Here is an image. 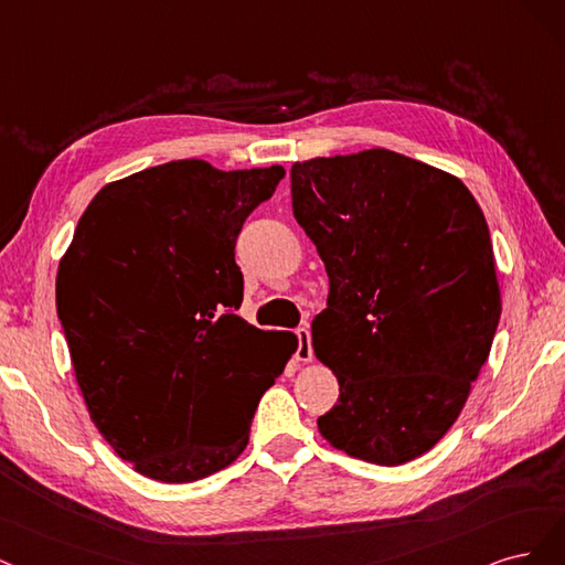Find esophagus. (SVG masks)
Masks as SVG:
<instances>
[{"label":"esophagus","instance_id":"34e87169","mask_svg":"<svg viewBox=\"0 0 565 565\" xmlns=\"http://www.w3.org/2000/svg\"><path fill=\"white\" fill-rule=\"evenodd\" d=\"M296 338H298V350H296V359L298 361H312L315 359V352H312V335H309V329L307 326H300V329H296Z\"/></svg>","mask_w":565,"mask_h":565}]
</instances>
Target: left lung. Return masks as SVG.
<instances>
[{"label": "left lung", "instance_id": "8db88e82", "mask_svg": "<svg viewBox=\"0 0 565 565\" xmlns=\"http://www.w3.org/2000/svg\"><path fill=\"white\" fill-rule=\"evenodd\" d=\"M290 194L331 284L312 340L340 396L319 431L404 465L458 420L498 331L486 217L462 180L380 148L294 163Z\"/></svg>", "mask_w": 565, "mask_h": 565}]
</instances>
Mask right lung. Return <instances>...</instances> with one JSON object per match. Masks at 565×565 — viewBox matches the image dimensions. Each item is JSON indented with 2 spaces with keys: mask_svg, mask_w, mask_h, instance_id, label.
<instances>
[{
  "mask_svg": "<svg viewBox=\"0 0 565 565\" xmlns=\"http://www.w3.org/2000/svg\"><path fill=\"white\" fill-rule=\"evenodd\" d=\"M281 167L169 161L105 185L61 260L56 307L90 420L163 483L232 465L294 344L234 312V246Z\"/></svg>",
  "mask_w": 565,
  "mask_h": 565,
  "instance_id": "1",
  "label": "right lung"
}]
</instances>
